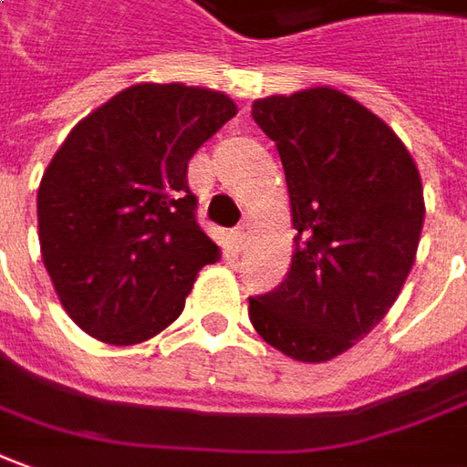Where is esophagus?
Returning <instances> with one entry per match:
<instances>
[{
	"instance_id": "obj_1",
	"label": "esophagus",
	"mask_w": 467,
	"mask_h": 467,
	"mask_svg": "<svg viewBox=\"0 0 467 467\" xmlns=\"http://www.w3.org/2000/svg\"><path fill=\"white\" fill-rule=\"evenodd\" d=\"M249 236H252V228H249V223H241L239 228H234L231 231V246L236 249V252H244L246 249V244H249Z\"/></svg>"
}]
</instances>
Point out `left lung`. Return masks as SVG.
<instances>
[{"mask_svg": "<svg viewBox=\"0 0 467 467\" xmlns=\"http://www.w3.org/2000/svg\"><path fill=\"white\" fill-rule=\"evenodd\" d=\"M252 117L276 144L297 236L287 279L249 297V317L289 358L330 361L400 297L422 234V178L394 130L348 93L266 96Z\"/></svg>", "mask_w": 467, "mask_h": 467, "instance_id": "obj_1", "label": "left lung"}]
</instances>
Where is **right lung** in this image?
I'll list each match as a JSON object with an SVG mask.
<instances>
[{"label": "right lung", "mask_w": 467, "mask_h": 467, "mask_svg": "<svg viewBox=\"0 0 467 467\" xmlns=\"http://www.w3.org/2000/svg\"><path fill=\"white\" fill-rule=\"evenodd\" d=\"M226 93L137 83L70 130L37 188L45 269L70 320L134 346L175 323L221 249L195 221L188 162L236 117Z\"/></svg>", "instance_id": "obj_1"}]
</instances>
